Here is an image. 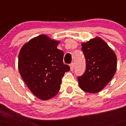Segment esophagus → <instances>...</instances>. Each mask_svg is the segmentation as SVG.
Wrapping results in <instances>:
<instances>
[{
	"instance_id": "34e87169",
	"label": "esophagus",
	"mask_w": 126,
	"mask_h": 126,
	"mask_svg": "<svg viewBox=\"0 0 126 126\" xmlns=\"http://www.w3.org/2000/svg\"><path fill=\"white\" fill-rule=\"evenodd\" d=\"M74 68V63H72V64H70V69L71 71H73Z\"/></svg>"
}]
</instances>
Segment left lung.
Wrapping results in <instances>:
<instances>
[{
  "label": "left lung",
  "mask_w": 126,
  "mask_h": 126,
  "mask_svg": "<svg viewBox=\"0 0 126 126\" xmlns=\"http://www.w3.org/2000/svg\"><path fill=\"white\" fill-rule=\"evenodd\" d=\"M86 59V71L78 78L81 90L87 93H98L111 81L116 72L115 52L100 37L81 43Z\"/></svg>",
  "instance_id": "8db88e82"
}]
</instances>
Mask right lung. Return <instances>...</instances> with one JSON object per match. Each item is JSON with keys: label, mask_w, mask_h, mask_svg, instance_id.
<instances>
[{"label": "right lung", "mask_w": 126, "mask_h": 126, "mask_svg": "<svg viewBox=\"0 0 126 126\" xmlns=\"http://www.w3.org/2000/svg\"><path fill=\"white\" fill-rule=\"evenodd\" d=\"M59 43L41 34L25 43L19 53L20 74L32 93L42 100L57 94L62 77L70 70L63 63L64 52L57 49Z\"/></svg>", "instance_id": "right-lung-1"}]
</instances>
